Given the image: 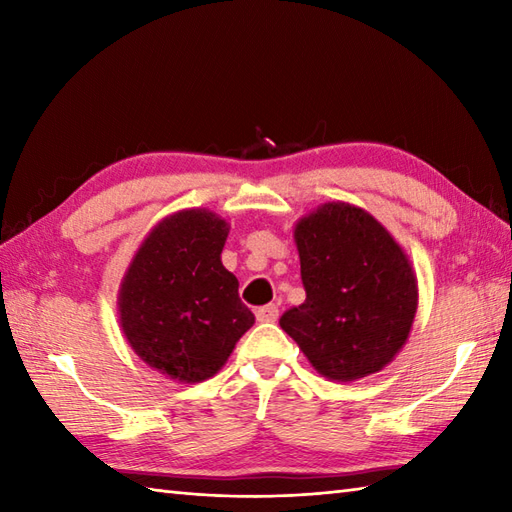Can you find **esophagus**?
I'll use <instances>...</instances> for the list:
<instances>
[{"label": "esophagus", "mask_w": 512, "mask_h": 512, "mask_svg": "<svg viewBox=\"0 0 512 512\" xmlns=\"http://www.w3.org/2000/svg\"><path fill=\"white\" fill-rule=\"evenodd\" d=\"M279 319V306L277 303H268V306H262L257 310V321L262 323H273Z\"/></svg>", "instance_id": "obj_1"}]
</instances>
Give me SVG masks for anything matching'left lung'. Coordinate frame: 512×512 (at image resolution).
<instances>
[{
    "instance_id": "left-lung-1",
    "label": "left lung",
    "mask_w": 512,
    "mask_h": 512,
    "mask_svg": "<svg viewBox=\"0 0 512 512\" xmlns=\"http://www.w3.org/2000/svg\"><path fill=\"white\" fill-rule=\"evenodd\" d=\"M306 301L281 330L330 380L380 372L407 343L418 308L411 264L387 228L345 202L321 204L295 226Z\"/></svg>"
}]
</instances>
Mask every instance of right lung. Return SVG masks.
Segmentation results:
<instances>
[{
    "instance_id": "obj_1",
    "label": "right lung",
    "mask_w": 512,
    "mask_h": 512,
    "mask_svg": "<svg viewBox=\"0 0 512 512\" xmlns=\"http://www.w3.org/2000/svg\"><path fill=\"white\" fill-rule=\"evenodd\" d=\"M228 224L187 209L154 226L118 292L121 328L132 350L160 374L202 383L222 369L255 323L237 277L222 266Z\"/></svg>"
}]
</instances>
